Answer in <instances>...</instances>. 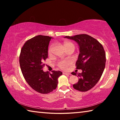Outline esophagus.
<instances>
[{"mask_svg":"<svg viewBox=\"0 0 120 120\" xmlns=\"http://www.w3.org/2000/svg\"><path fill=\"white\" fill-rule=\"evenodd\" d=\"M63 74L64 75H71V74L70 73H68V72H63Z\"/></svg>","mask_w":120,"mask_h":120,"instance_id":"obj_1","label":"esophagus"}]
</instances>
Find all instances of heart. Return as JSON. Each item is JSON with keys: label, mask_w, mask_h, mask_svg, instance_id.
I'll return each mask as SVG.
<instances>
[{"label": "heart", "mask_w": 120, "mask_h": 120, "mask_svg": "<svg viewBox=\"0 0 120 120\" xmlns=\"http://www.w3.org/2000/svg\"><path fill=\"white\" fill-rule=\"evenodd\" d=\"M64 48H66L67 47H68V46H74V45L72 43H71L70 42H68V41H65L64 43ZM53 47V44H51L49 48L48 49V52L49 54H51L52 52V49ZM70 64V61L68 60H63V61H59L58 63V66H59V67L60 68L62 69H66L67 67H68L69 65Z\"/></svg>", "instance_id": "1"}]
</instances>
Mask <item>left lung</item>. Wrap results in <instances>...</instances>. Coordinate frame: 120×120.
Here are the masks:
<instances>
[{
  "mask_svg": "<svg viewBox=\"0 0 120 120\" xmlns=\"http://www.w3.org/2000/svg\"><path fill=\"white\" fill-rule=\"evenodd\" d=\"M64 38L76 41L79 47L76 66L77 69H82V72H71L79 77L78 82L73 85V87L80 92H86L97 84L104 71L106 62L104 48L98 41L87 34Z\"/></svg>",
  "mask_w": 120,
  "mask_h": 120,
  "instance_id": "8db88e82",
  "label": "left lung"
}]
</instances>
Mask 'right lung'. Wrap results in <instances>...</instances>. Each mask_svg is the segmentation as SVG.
Wrapping results in <instances>:
<instances>
[{"label": "right lung", "mask_w": 120, "mask_h": 120, "mask_svg": "<svg viewBox=\"0 0 120 120\" xmlns=\"http://www.w3.org/2000/svg\"><path fill=\"white\" fill-rule=\"evenodd\" d=\"M52 38L38 35L27 40L19 56L20 67L26 82L32 88L41 94H48L56 89L60 71L44 72L42 69L48 56V46Z\"/></svg>", "instance_id": "right-lung-1"}]
</instances>
